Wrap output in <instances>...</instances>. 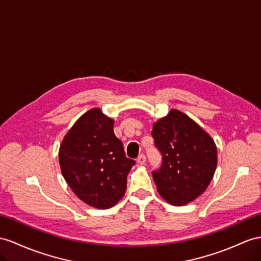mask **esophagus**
<instances>
[{"instance_id":"esophagus-1","label":"esophagus","mask_w":261,"mask_h":261,"mask_svg":"<svg viewBox=\"0 0 261 261\" xmlns=\"http://www.w3.org/2000/svg\"><path fill=\"white\" fill-rule=\"evenodd\" d=\"M145 160H146V158H145V155L144 154H140L139 156H138V159H137V162L139 163V164H144L145 163Z\"/></svg>"}]
</instances>
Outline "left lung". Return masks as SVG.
Masks as SVG:
<instances>
[{
    "label": "left lung",
    "instance_id": "1",
    "mask_svg": "<svg viewBox=\"0 0 261 261\" xmlns=\"http://www.w3.org/2000/svg\"><path fill=\"white\" fill-rule=\"evenodd\" d=\"M152 137L162 155L152 176L166 202L182 206L198 197L211 183L217 165L213 139L184 113L171 110L153 124Z\"/></svg>",
    "mask_w": 261,
    "mask_h": 261
}]
</instances>
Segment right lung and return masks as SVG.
Instances as JSON below:
<instances>
[{
    "mask_svg": "<svg viewBox=\"0 0 261 261\" xmlns=\"http://www.w3.org/2000/svg\"><path fill=\"white\" fill-rule=\"evenodd\" d=\"M63 176L75 194L92 207L110 208L122 198L136 164L113 132V120L93 108L80 117L59 149Z\"/></svg>",
    "mask_w": 261,
    "mask_h": 261,
    "instance_id": "obj_1",
    "label": "right lung"
}]
</instances>
